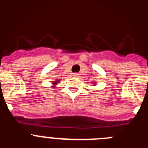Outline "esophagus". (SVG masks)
Here are the masks:
<instances>
[{
    "label": "esophagus",
    "instance_id": "34e87169",
    "mask_svg": "<svg viewBox=\"0 0 148 148\" xmlns=\"http://www.w3.org/2000/svg\"><path fill=\"white\" fill-rule=\"evenodd\" d=\"M73 76L74 77H78L79 76V74H78V73H73Z\"/></svg>",
    "mask_w": 148,
    "mask_h": 148
}]
</instances>
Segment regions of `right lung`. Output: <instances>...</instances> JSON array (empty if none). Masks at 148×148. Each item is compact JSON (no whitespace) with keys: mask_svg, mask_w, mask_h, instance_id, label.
<instances>
[{"mask_svg":"<svg viewBox=\"0 0 148 148\" xmlns=\"http://www.w3.org/2000/svg\"><path fill=\"white\" fill-rule=\"evenodd\" d=\"M56 83H58V82H55L53 84H56Z\"/></svg>","mask_w":148,"mask_h":148,"instance_id":"add662e5","label":"right lung"}]
</instances>
